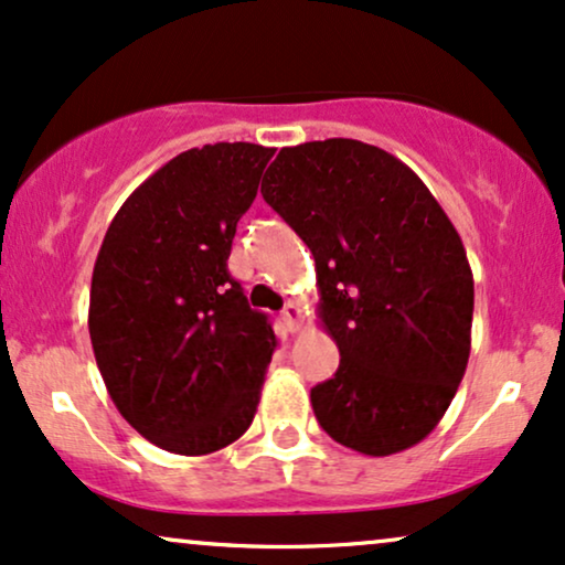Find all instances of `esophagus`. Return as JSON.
I'll use <instances>...</instances> for the list:
<instances>
[{"instance_id": "esophagus-1", "label": "esophagus", "mask_w": 565, "mask_h": 565, "mask_svg": "<svg viewBox=\"0 0 565 565\" xmlns=\"http://www.w3.org/2000/svg\"><path fill=\"white\" fill-rule=\"evenodd\" d=\"M280 317H282L285 327H288L290 332H296L298 330V322H301V309H298L296 303H285V309L280 311Z\"/></svg>"}]
</instances>
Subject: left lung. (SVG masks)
I'll return each mask as SVG.
<instances>
[{
	"mask_svg": "<svg viewBox=\"0 0 565 565\" xmlns=\"http://www.w3.org/2000/svg\"><path fill=\"white\" fill-rule=\"evenodd\" d=\"M262 196L317 262L335 377L311 387L332 440L364 456L422 443L448 411L471 351L475 277L419 175L353 138L280 149Z\"/></svg>",
	"mask_w": 565,
	"mask_h": 565,
	"instance_id": "8db88e82",
	"label": "left lung"
}]
</instances>
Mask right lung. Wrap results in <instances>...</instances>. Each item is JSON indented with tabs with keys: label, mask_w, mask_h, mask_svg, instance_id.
Segmentation results:
<instances>
[{
	"label": "right lung",
	"mask_w": 565,
	"mask_h": 565,
	"mask_svg": "<svg viewBox=\"0 0 565 565\" xmlns=\"http://www.w3.org/2000/svg\"><path fill=\"white\" fill-rule=\"evenodd\" d=\"M271 154L243 141L183 151L125 199L96 256V366L125 422L178 456L235 443L259 406L277 338L227 256Z\"/></svg>",
	"instance_id": "add662e5"
}]
</instances>
